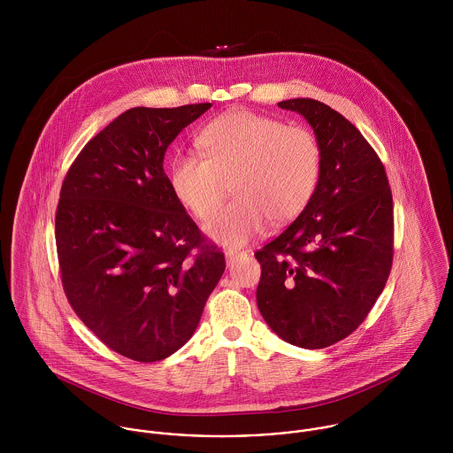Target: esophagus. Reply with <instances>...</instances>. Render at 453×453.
<instances>
[{
  "label": "esophagus",
  "mask_w": 453,
  "mask_h": 453,
  "mask_svg": "<svg viewBox=\"0 0 453 453\" xmlns=\"http://www.w3.org/2000/svg\"><path fill=\"white\" fill-rule=\"evenodd\" d=\"M241 255H244V253H242V251H239V250H232V248L225 251V258H226V263H230L232 259L237 258V257H241Z\"/></svg>",
  "instance_id": "esophagus-1"
}]
</instances>
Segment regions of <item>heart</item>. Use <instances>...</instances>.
<instances>
[{
	"mask_svg": "<svg viewBox=\"0 0 453 453\" xmlns=\"http://www.w3.org/2000/svg\"><path fill=\"white\" fill-rule=\"evenodd\" d=\"M201 155L176 153L169 167L174 196L196 218H207L235 190V198L205 223L221 244L248 242L265 226L293 221L311 202L321 174V146L305 127L253 111H228L198 134Z\"/></svg>",
	"mask_w": 453,
	"mask_h": 453,
	"instance_id": "obj_1",
	"label": "heart"
}]
</instances>
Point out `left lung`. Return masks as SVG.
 <instances>
[{"label": "left lung", "mask_w": 453, "mask_h": 453, "mask_svg": "<svg viewBox=\"0 0 453 453\" xmlns=\"http://www.w3.org/2000/svg\"><path fill=\"white\" fill-rule=\"evenodd\" d=\"M321 146V174L307 207L255 257L259 312L284 342L324 349L363 323L392 265V194L386 169L345 117L316 99H288Z\"/></svg>", "instance_id": "1"}]
</instances>
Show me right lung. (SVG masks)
<instances>
[{"mask_svg": "<svg viewBox=\"0 0 453 453\" xmlns=\"http://www.w3.org/2000/svg\"><path fill=\"white\" fill-rule=\"evenodd\" d=\"M212 104L132 108L65 174L56 244L65 296L111 350L153 363L181 349L225 272L174 196L164 157ZM197 250V255L191 251Z\"/></svg>", "mask_w": 453, "mask_h": 453, "instance_id": "add662e5", "label": "right lung"}]
</instances>
